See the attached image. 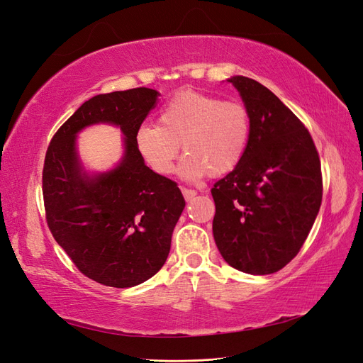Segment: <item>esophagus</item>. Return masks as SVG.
Wrapping results in <instances>:
<instances>
[{"label":"esophagus","mask_w":363,"mask_h":363,"mask_svg":"<svg viewBox=\"0 0 363 363\" xmlns=\"http://www.w3.org/2000/svg\"><path fill=\"white\" fill-rule=\"evenodd\" d=\"M182 192H183V196L186 201H191L194 196L196 195V192L194 189H188V188H182Z\"/></svg>","instance_id":"1"}]
</instances>
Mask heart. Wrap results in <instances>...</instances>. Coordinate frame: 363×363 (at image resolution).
I'll use <instances>...</instances> for the list:
<instances>
[{
    "instance_id": "obj_1",
    "label": "heart",
    "mask_w": 363,
    "mask_h": 363,
    "mask_svg": "<svg viewBox=\"0 0 363 363\" xmlns=\"http://www.w3.org/2000/svg\"><path fill=\"white\" fill-rule=\"evenodd\" d=\"M250 131L242 103L182 91L162 107L159 124L136 130L135 145L142 160L160 175L172 172L183 147L182 177L199 180L206 174L219 177L233 171L245 155Z\"/></svg>"
}]
</instances>
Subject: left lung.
<instances>
[{"label": "left lung", "instance_id": "obj_1", "mask_svg": "<svg viewBox=\"0 0 363 363\" xmlns=\"http://www.w3.org/2000/svg\"><path fill=\"white\" fill-rule=\"evenodd\" d=\"M250 115L238 167L212 188L213 238L230 267L255 276L280 271L298 255L320 212L321 162L312 136L268 87L228 79Z\"/></svg>", "mask_w": 363, "mask_h": 363}]
</instances>
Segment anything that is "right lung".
Wrapping results in <instances>:
<instances>
[{
	"label": "right lung",
	"instance_id": "add662e5",
	"mask_svg": "<svg viewBox=\"0 0 363 363\" xmlns=\"http://www.w3.org/2000/svg\"><path fill=\"white\" fill-rule=\"evenodd\" d=\"M157 96L148 87L95 95L47 150L42 192L48 227L79 271L104 286L131 288L155 276L167 262L186 204L177 183L150 169L135 145ZM101 122L123 131L125 156L113 170L91 176L74 140L84 126Z\"/></svg>",
	"mask_w": 363,
	"mask_h": 363
}]
</instances>
